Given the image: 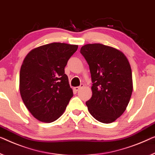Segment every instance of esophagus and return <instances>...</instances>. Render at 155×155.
Instances as JSON below:
<instances>
[{
    "label": "esophagus",
    "instance_id": "34e87169",
    "mask_svg": "<svg viewBox=\"0 0 155 155\" xmlns=\"http://www.w3.org/2000/svg\"><path fill=\"white\" fill-rule=\"evenodd\" d=\"M84 87V84H81V86H78V87H74V91H76V92H77V91H79V90L81 88V87Z\"/></svg>",
    "mask_w": 155,
    "mask_h": 155
}]
</instances>
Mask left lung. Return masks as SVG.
Masks as SVG:
<instances>
[{"label": "left lung", "instance_id": "8db88e82", "mask_svg": "<svg viewBox=\"0 0 155 155\" xmlns=\"http://www.w3.org/2000/svg\"><path fill=\"white\" fill-rule=\"evenodd\" d=\"M81 53L88 63L92 95L85 102L90 114L111 123L126 110L133 91L130 64L121 51L102 44H87Z\"/></svg>", "mask_w": 155, "mask_h": 155}]
</instances>
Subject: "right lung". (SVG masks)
<instances>
[{
  "label": "right lung",
  "instance_id": "right-lung-1",
  "mask_svg": "<svg viewBox=\"0 0 155 155\" xmlns=\"http://www.w3.org/2000/svg\"><path fill=\"white\" fill-rule=\"evenodd\" d=\"M77 48L78 45L54 42L33 48L25 57L19 91L26 107L39 121L56 120L72 97L64 68Z\"/></svg>",
  "mask_w": 155,
  "mask_h": 155
}]
</instances>
